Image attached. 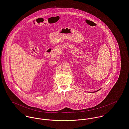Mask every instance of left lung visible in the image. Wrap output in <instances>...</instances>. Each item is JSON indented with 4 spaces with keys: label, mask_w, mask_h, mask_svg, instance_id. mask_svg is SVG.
I'll return each instance as SVG.
<instances>
[{
    "label": "left lung",
    "mask_w": 129,
    "mask_h": 129,
    "mask_svg": "<svg viewBox=\"0 0 129 129\" xmlns=\"http://www.w3.org/2000/svg\"><path fill=\"white\" fill-rule=\"evenodd\" d=\"M100 89H99V90H96V91H93V92H96V91H98L99 90H100Z\"/></svg>",
    "instance_id": "1"
}]
</instances>
